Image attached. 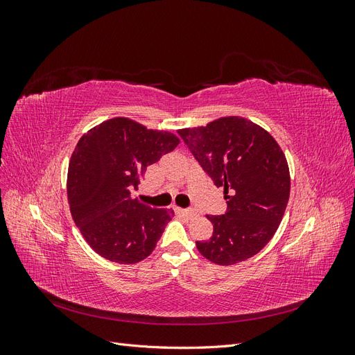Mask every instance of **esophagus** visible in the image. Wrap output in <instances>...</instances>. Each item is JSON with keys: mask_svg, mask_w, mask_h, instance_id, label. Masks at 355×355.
Segmentation results:
<instances>
[{"mask_svg": "<svg viewBox=\"0 0 355 355\" xmlns=\"http://www.w3.org/2000/svg\"><path fill=\"white\" fill-rule=\"evenodd\" d=\"M175 210H176L178 214H182V216H185V218H192V216H194V214H196V211L191 210V209H180V207H176Z\"/></svg>", "mask_w": 355, "mask_h": 355, "instance_id": "34e87169", "label": "esophagus"}]
</instances>
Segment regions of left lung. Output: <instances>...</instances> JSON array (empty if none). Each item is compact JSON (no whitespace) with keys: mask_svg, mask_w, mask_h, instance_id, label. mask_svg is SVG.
<instances>
[{"mask_svg":"<svg viewBox=\"0 0 355 355\" xmlns=\"http://www.w3.org/2000/svg\"><path fill=\"white\" fill-rule=\"evenodd\" d=\"M179 136L214 185L223 188L227 211L207 216L213 235L197 241L213 263L234 265L259 253L280 225L290 196L286 155L261 125L241 116L218 118Z\"/></svg>","mask_w":355,"mask_h":355,"instance_id":"obj_1","label":"left lung"}]
</instances>
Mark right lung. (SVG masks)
<instances>
[{"instance_id": "add662e5", "label": "right lung", "mask_w": 355, "mask_h": 355, "mask_svg": "<svg viewBox=\"0 0 355 355\" xmlns=\"http://www.w3.org/2000/svg\"><path fill=\"white\" fill-rule=\"evenodd\" d=\"M179 139L116 116L83 135L68 167V202L84 240L105 259L137 263L153 253L175 211L132 198L146 167Z\"/></svg>"}]
</instances>
